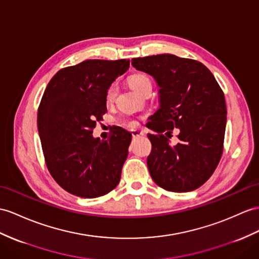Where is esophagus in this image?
<instances>
[{
    "mask_svg": "<svg viewBox=\"0 0 259 259\" xmlns=\"http://www.w3.org/2000/svg\"><path fill=\"white\" fill-rule=\"evenodd\" d=\"M143 135H144V132L141 131V130H133V131H132V136H133L134 138L141 137Z\"/></svg>",
    "mask_w": 259,
    "mask_h": 259,
    "instance_id": "obj_1",
    "label": "esophagus"
}]
</instances>
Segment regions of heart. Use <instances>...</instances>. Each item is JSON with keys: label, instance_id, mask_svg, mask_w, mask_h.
I'll return each mask as SVG.
<instances>
[{"label": "heart", "instance_id": "1", "mask_svg": "<svg viewBox=\"0 0 259 259\" xmlns=\"http://www.w3.org/2000/svg\"><path fill=\"white\" fill-rule=\"evenodd\" d=\"M128 84L131 85L132 89H134L137 93L143 94L148 91L151 90V80L148 77V75L144 74V73H135V74H132L131 77L128 78ZM117 85L116 83H112L109 85L108 90L105 92V100L108 103H112L113 101L115 100L116 98V94H117ZM121 124L126 126V127H130V128H133L137 125L136 121L134 119H130V118H122L121 119Z\"/></svg>", "mask_w": 259, "mask_h": 259}]
</instances>
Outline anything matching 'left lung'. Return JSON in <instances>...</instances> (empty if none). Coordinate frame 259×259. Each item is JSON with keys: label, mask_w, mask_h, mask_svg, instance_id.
<instances>
[{"label": "left lung", "mask_w": 259, "mask_h": 259, "mask_svg": "<svg viewBox=\"0 0 259 259\" xmlns=\"http://www.w3.org/2000/svg\"><path fill=\"white\" fill-rule=\"evenodd\" d=\"M132 65L159 87L160 108L147 123L156 132L147 135L151 178L168 191L195 190L211 177L222 157L226 126L222 89L209 69L193 59L162 54L133 58ZM174 129L180 133L176 145L168 141Z\"/></svg>", "instance_id": "8db88e82"}]
</instances>
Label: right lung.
Wrapping results in <instances>:
<instances>
[{
	"label": "right lung",
	"instance_id": "add662e5",
	"mask_svg": "<svg viewBox=\"0 0 259 259\" xmlns=\"http://www.w3.org/2000/svg\"><path fill=\"white\" fill-rule=\"evenodd\" d=\"M130 60L90 59L61 69L41 98L37 126L50 175L62 189L80 198H98L121 179L132 134L113 131L108 141L92 136L106 113L105 92Z\"/></svg>",
	"mask_w": 259,
	"mask_h": 259
}]
</instances>
